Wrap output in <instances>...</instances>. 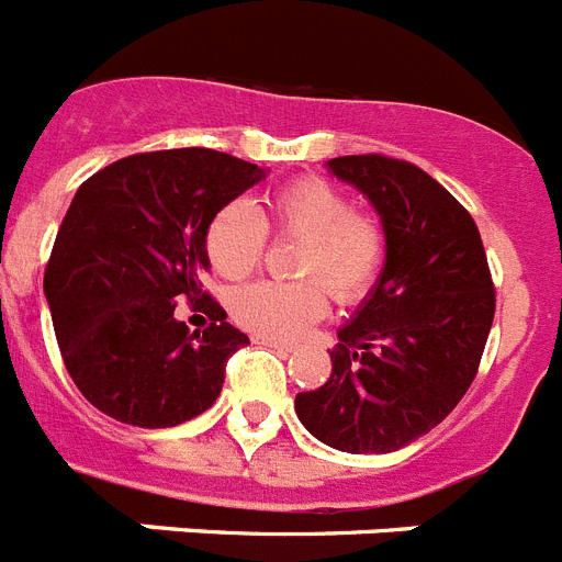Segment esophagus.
Instances as JSON below:
<instances>
[{
    "instance_id": "esophagus-1",
    "label": "esophagus",
    "mask_w": 562,
    "mask_h": 562,
    "mask_svg": "<svg viewBox=\"0 0 562 562\" xmlns=\"http://www.w3.org/2000/svg\"><path fill=\"white\" fill-rule=\"evenodd\" d=\"M256 344H261V347L278 349V352H290V349H292V344H286V340H272V338H256Z\"/></svg>"
}]
</instances>
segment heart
Returning a JSON list of instances; mask_svg holds the SVG:
<instances>
[{
    "label": "heart",
    "instance_id": "obj_1",
    "mask_svg": "<svg viewBox=\"0 0 562 562\" xmlns=\"http://www.w3.org/2000/svg\"><path fill=\"white\" fill-rule=\"evenodd\" d=\"M267 229L301 238L295 276L301 281H261L229 301L235 324L258 338L290 340L313 327L327 310V292L352 304L372 286L383 263V227L375 215L355 210L349 195L327 179H299L281 187L263 215L233 201L213 215L204 249L213 270L227 281L252 276L263 258Z\"/></svg>",
    "mask_w": 562,
    "mask_h": 562
}]
</instances>
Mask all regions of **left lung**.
Masks as SVG:
<instances>
[{"instance_id":"left-lung-1","label":"left lung","mask_w":562,"mask_h":562,"mask_svg":"<svg viewBox=\"0 0 562 562\" xmlns=\"http://www.w3.org/2000/svg\"><path fill=\"white\" fill-rule=\"evenodd\" d=\"M329 170L372 201L386 261L338 329L329 381L299 392L295 412L340 452H395L435 429L472 386L495 284L477 224L429 172L381 153L333 158Z\"/></svg>"}]
</instances>
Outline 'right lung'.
<instances>
[{"mask_svg":"<svg viewBox=\"0 0 562 562\" xmlns=\"http://www.w3.org/2000/svg\"><path fill=\"white\" fill-rule=\"evenodd\" d=\"M263 179L207 147L136 153L76 190L45 267L61 361L90 404L122 424L165 429L222 395L229 355L249 344L201 292L213 215ZM211 324L187 330L175 301Z\"/></svg>","mask_w":562,"mask_h":562,"instance_id":"right-lung-1","label":"right lung"}]
</instances>
